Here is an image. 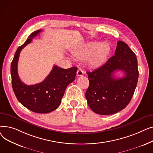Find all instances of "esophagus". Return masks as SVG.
I'll list each match as a JSON object with an SVG mask.
<instances>
[{
    "mask_svg": "<svg viewBox=\"0 0 153 153\" xmlns=\"http://www.w3.org/2000/svg\"><path fill=\"white\" fill-rule=\"evenodd\" d=\"M84 74V71L81 68H79L77 71V76H82Z\"/></svg>",
    "mask_w": 153,
    "mask_h": 153,
    "instance_id": "34e87169",
    "label": "esophagus"
}]
</instances>
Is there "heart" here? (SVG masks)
<instances>
[{
  "label": "heart",
  "instance_id": "b5f03b06",
  "mask_svg": "<svg viewBox=\"0 0 153 153\" xmlns=\"http://www.w3.org/2000/svg\"><path fill=\"white\" fill-rule=\"evenodd\" d=\"M110 52V46L107 43L91 42L79 47L72 51V54L77 59L86 60L92 67H99L105 61Z\"/></svg>",
  "mask_w": 153,
  "mask_h": 153
}]
</instances>
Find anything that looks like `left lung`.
Listing matches in <instances>:
<instances>
[{
    "instance_id": "8db88e82",
    "label": "left lung",
    "mask_w": 153,
    "mask_h": 153,
    "mask_svg": "<svg viewBox=\"0 0 153 153\" xmlns=\"http://www.w3.org/2000/svg\"><path fill=\"white\" fill-rule=\"evenodd\" d=\"M118 70L124 72L123 78L114 76ZM87 74L89 85L85 97L91 109L99 115L114 114L128 105L134 94L139 76L136 56L127 44L118 41L115 55Z\"/></svg>"
}]
</instances>
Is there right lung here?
Segmentation results:
<instances>
[{
  "mask_svg": "<svg viewBox=\"0 0 153 153\" xmlns=\"http://www.w3.org/2000/svg\"><path fill=\"white\" fill-rule=\"evenodd\" d=\"M41 31L42 30L34 31L24 44L18 48L11 63L10 72L12 85L17 100L24 107L32 111L47 114L59 106L66 87L74 81L77 68L62 69L54 66L49 75L43 82L32 85H27L23 83L17 72L20 51Z\"/></svg>",
  "mask_w": 153,
  "mask_h": 153,
  "instance_id": "right-lung-1",
  "label": "right lung"
}]
</instances>
